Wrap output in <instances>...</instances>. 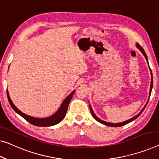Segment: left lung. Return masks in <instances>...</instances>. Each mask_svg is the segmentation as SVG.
<instances>
[{"label":"left lung","mask_w":159,"mask_h":159,"mask_svg":"<svg viewBox=\"0 0 159 159\" xmlns=\"http://www.w3.org/2000/svg\"><path fill=\"white\" fill-rule=\"evenodd\" d=\"M136 46L137 48H138L139 50H140V51L141 52V53H143V55L144 56V57H145V58L146 59V61H147V62H148V58H147V56H146V53H145V51H144V50H143V48H142V47L140 46V45L138 44V43H136ZM148 66H149V65H148ZM149 68H150V67H149ZM150 70H151V80L150 91H149V98H150V96H151V90H152V88H153V75H152V72H151V68H150ZM149 98H148V99L147 102H146V105L144 106V107L143 108V109H142V110L140 111V113H139L138 114H137L136 116H135L134 117H133V118H130V119H129V120H125V121H124V122H120V123H116V124H113V123H109V122H106V121H104V120H101L100 118H98V117L96 116V114H95V113H94L93 111V109H92V108H91V106L90 105V104H89L90 111H91V114H92V116H93V117L95 118V119H96V120H97V121L100 122L101 124H104V125H108V126H111V127H119V126H122V125H125V124H129V123H130V122L133 121V120H134L135 119H136V118H138V117L139 116H140V115L141 114L142 112H143V110L145 109L146 106H147V103H148V101H149Z\"/></svg>","instance_id":"obj_1"}]
</instances>
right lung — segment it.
I'll return each instance as SVG.
<instances>
[{
  "label": "right lung",
  "mask_w": 159,
  "mask_h": 159,
  "mask_svg": "<svg viewBox=\"0 0 159 159\" xmlns=\"http://www.w3.org/2000/svg\"><path fill=\"white\" fill-rule=\"evenodd\" d=\"M74 92L75 91H72L71 93L66 97V98L64 99V101H63V103H61V105L60 107H59L58 110L54 114L51 116L46 117V118H35V117L30 116L29 115L25 114V113H23L22 111L19 110L18 108L14 105L13 101H11V99L10 98V96H9L8 90H7V96H8L9 103H10L12 108H13V109L18 114L20 115V116H22L23 118H25L27 121L30 123V124L33 125H36V126L46 127V126H51V125L58 124V123H60L61 120L65 118L66 112H67L68 104H69L70 100H71Z\"/></svg>",
  "instance_id": "right-lung-1"
}]
</instances>
